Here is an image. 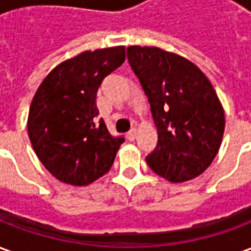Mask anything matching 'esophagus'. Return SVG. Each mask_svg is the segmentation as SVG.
Here are the masks:
<instances>
[{
  "instance_id": "obj_1",
  "label": "esophagus",
  "mask_w": 251,
  "mask_h": 251,
  "mask_svg": "<svg viewBox=\"0 0 251 251\" xmlns=\"http://www.w3.org/2000/svg\"><path fill=\"white\" fill-rule=\"evenodd\" d=\"M137 137V129L136 127H133L129 133H127V138H129V141H134Z\"/></svg>"
}]
</instances>
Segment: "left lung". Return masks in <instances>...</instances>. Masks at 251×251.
Returning a JSON list of instances; mask_svg holds the SVG:
<instances>
[{
	"mask_svg": "<svg viewBox=\"0 0 251 251\" xmlns=\"http://www.w3.org/2000/svg\"><path fill=\"white\" fill-rule=\"evenodd\" d=\"M127 60L157 127L148 165L172 183L195 179L215 158L225 131V111L212 84L194 63L157 47H127Z\"/></svg>",
	"mask_w": 251,
	"mask_h": 251,
	"instance_id": "1",
	"label": "left lung"
}]
</instances>
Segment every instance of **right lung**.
Masks as SVG:
<instances>
[{"label": "right lung", "instance_id": "right-lung-1", "mask_svg": "<svg viewBox=\"0 0 251 251\" xmlns=\"http://www.w3.org/2000/svg\"><path fill=\"white\" fill-rule=\"evenodd\" d=\"M124 62V46L82 52L55 67L32 99L30 144L48 172L66 184L88 185L107 174L125 141L98 121L95 102L102 80Z\"/></svg>", "mask_w": 251, "mask_h": 251}]
</instances>
